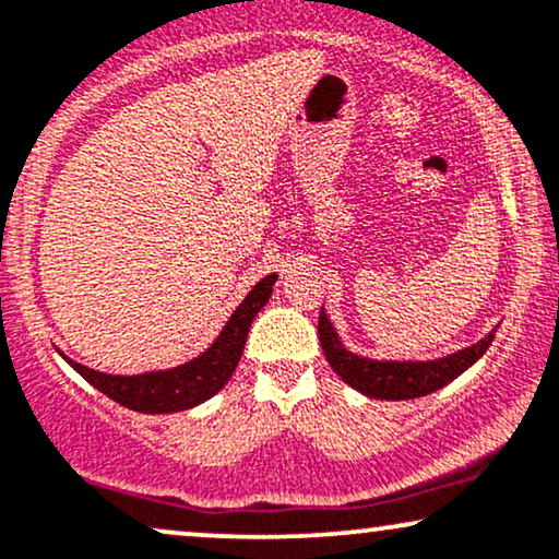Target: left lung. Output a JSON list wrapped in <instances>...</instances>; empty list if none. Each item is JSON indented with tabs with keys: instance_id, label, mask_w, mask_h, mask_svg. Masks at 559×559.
<instances>
[{
	"instance_id": "obj_1",
	"label": "left lung",
	"mask_w": 559,
	"mask_h": 559,
	"mask_svg": "<svg viewBox=\"0 0 559 559\" xmlns=\"http://www.w3.org/2000/svg\"><path fill=\"white\" fill-rule=\"evenodd\" d=\"M318 333L320 346L325 352L328 361H331L333 372L344 382H348L354 390L380 401H408L435 393V390H440L442 385H448V382H453L459 374L466 372L492 346L495 338L492 331L489 335H484L479 344L461 348V352L432 361H378L346 352L344 344L338 341V333L331 325V320H328L325 309H320Z\"/></svg>"
}]
</instances>
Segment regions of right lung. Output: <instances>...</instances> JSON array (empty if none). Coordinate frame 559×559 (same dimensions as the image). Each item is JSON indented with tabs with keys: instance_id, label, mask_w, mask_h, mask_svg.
Returning <instances> with one entry per match:
<instances>
[{
	"instance_id": "add662e5",
	"label": "right lung",
	"mask_w": 559,
	"mask_h": 559,
	"mask_svg": "<svg viewBox=\"0 0 559 559\" xmlns=\"http://www.w3.org/2000/svg\"><path fill=\"white\" fill-rule=\"evenodd\" d=\"M273 284L275 275H265L260 284H254L245 301L234 309V314L228 318L218 338L213 341V346L200 354L198 359L187 361V365L124 378V374L96 372V369L67 359V356L64 359L70 361V365L75 367V372L83 374L93 388H98L100 393L109 395L111 401L122 403L127 408H132V412H185V408H192L198 406V403L213 399V395L226 385L228 378H231L241 359V352H245L247 333H250L254 314H258L260 309L265 307V301L271 299Z\"/></svg>"
}]
</instances>
